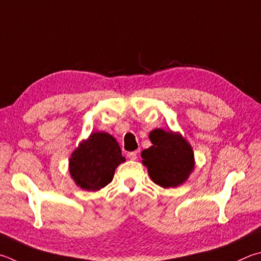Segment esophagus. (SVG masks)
<instances>
[{
  "mask_svg": "<svg viewBox=\"0 0 261 261\" xmlns=\"http://www.w3.org/2000/svg\"><path fill=\"white\" fill-rule=\"evenodd\" d=\"M137 155H138V151H137V150L130 151V153H127V158H129L132 161H135L137 159Z\"/></svg>",
  "mask_w": 261,
  "mask_h": 261,
  "instance_id": "esophagus-1",
  "label": "esophagus"
}]
</instances>
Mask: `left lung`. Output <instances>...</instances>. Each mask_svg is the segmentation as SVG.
I'll return each instance as SVG.
<instances>
[{
    "label": "left lung",
    "instance_id": "1",
    "mask_svg": "<svg viewBox=\"0 0 261 261\" xmlns=\"http://www.w3.org/2000/svg\"><path fill=\"white\" fill-rule=\"evenodd\" d=\"M149 139L153 146L143 150L141 163L153 181L163 188L178 187L191 176L195 158L191 144L180 132L155 129Z\"/></svg>",
    "mask_w": 261,
    "mask_h": 261
}]
</instances>
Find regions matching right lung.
Masks as SVG:
<instances>
[{"label": "right lung", "instance_id": "1", "mask_svg": "<svg viewBox=\"0 0 261 261\" xmlns=\"http://www.w3.org/2000/svg\"><path fill=\"white\" fill-rule=\"evenodd\" d=\"M125 162L114 137L103 131L92 132L70 154V177L81 189L97 192L110 184L115 170Z\"/></svg>", "mask_w": 261, "mask_h": 261}]
</instances>
